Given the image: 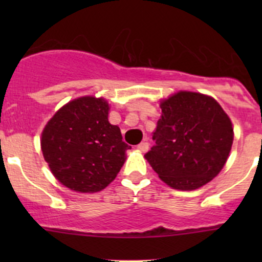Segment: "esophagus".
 <instances>
[{
  "mask_svg": "<svg viewBox=\"0 0 262 262\" xmlns=\"http://www.w3.org/2000/svg\"><path fill=\"white\" fill-rule=\"evenodd\" d=\"M148 148H149V144H148V142H147V141L141 142V143L138 144V149L141 150V152H147Z\"/></svg>",
  "mask_w": 262,
  "mask_h": 262,
  "instance_id": "1",
  "label": "esophagus"
}]
</instances>
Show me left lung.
<instances>
[{
  "label": "left lung",
  "instance_id": "obj_1",
  "mask_svg": "<svg viewBox=\"0 0 262 262\" xmlns=\"http://www.w3.org/2000/svg\"><path fill=\"white\" fill-rule=\"evenodd\" d=\"M161 109L155 146L144 157L173 189H199L221 172L228 158L231 120L213 97L196 92H178L161 102Z\"/></svg>",
  "mask_w": 262,
  "mask_h": 262
}]
</instances>
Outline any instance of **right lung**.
<instances>
[{
	"instance_id": "add662e5",
	"label": "right lung",
	"mask_w": 262,
	"mask_h": 262,
	"mask_svg": "<svg viewBox=\"0 0 262 262\" xmlns=\"http://www.w3.org/2000/svg\"><path fill=\"white\" fill-rule=\"evenodd\" d=\"M104 99L84 96L68 102L48 121L41 150L50 171L71 190L95 192L118 175L130 146L107 120Z\"/></svg>"
}]
</instances>
